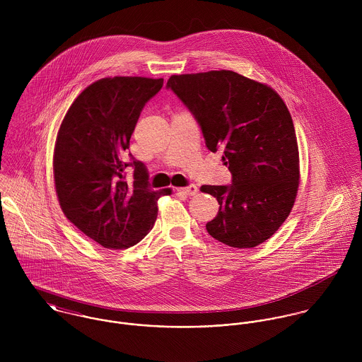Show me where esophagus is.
I'll use <instances>...</instances> for the list:
<instances>
[{
  "instance_id": "1",
  "label": "esophagus",
  "mask_w": 362,
  "mask_h": 362,
  "mask_svg": "<svg viewBox=\"0 0 362 362\" xmlns=\"http://www.w3.org/2000/svg\"><path fill=\"white\" fill-rule=\"evenodd\" d=\"M177 192L192 197V195H197V194H198V187L194 185V184H192V185H188V187H181V188H177Z\"/></svg>"
}]
</instances>
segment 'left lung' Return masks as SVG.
<instances>
[{
    "instance_id": "left-lung-1",
    "label": "left lung",
    "mask_w": 362,
    "mask_h": 362,
    "mask_svg": "<svg viewBox=\"0 0 362 362\" xmlns=\"http://www.w3.org/2000/svg\"><path fill=\"white\" fill-rule=\"evenodd\" d=\"M198 121L210 152L223 151L231 185H202L218 202L207 233L233 248L269 240L294 206L300 156L294 124L270 86L233 71L173 75L167 81Z\"/></svg>"
}]
</instances>
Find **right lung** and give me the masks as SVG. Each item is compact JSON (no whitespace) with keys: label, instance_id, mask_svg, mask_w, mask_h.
Here are the masks:
<instances>
[{"label":"right lung","instance_id":"1","mask_svg":"<svg viewBox=\"0 0 362 362\" xmlns=\"http://www.w3.org/2000/svg\"><path fill=\"white\" fill-rule=\"evenodd\" d=\"M163 79L103 78L89 85L66 111L54 148V182L59 206L85 235L110 250H125L153 228L157 201L171 189L149 188L142 161L127 149L142 108ZM134 167V181L124 168Z\"/></svg>","mask_w":362,"mask_h":362}]
</instances>
